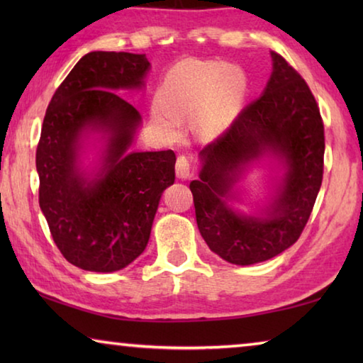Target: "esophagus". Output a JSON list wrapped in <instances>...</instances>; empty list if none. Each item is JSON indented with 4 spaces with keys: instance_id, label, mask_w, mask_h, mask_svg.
<instances>
[{
    "instance_id": "34e87169",
    "label": "esophagus",
    "mask_w": 363,
    "mask_h": 363,
    "mask_svg": "<svg viewBox=\"0 0 363 363\" xmlns=\"http://www.w3.org/2000/svg\"><path fill=\"white\" fill-rule=\"evenodd\" d=\"M176 176L179 177V179H187V177H190V160L187 155L177 157Z\"/></svg>"
}]
</instances>
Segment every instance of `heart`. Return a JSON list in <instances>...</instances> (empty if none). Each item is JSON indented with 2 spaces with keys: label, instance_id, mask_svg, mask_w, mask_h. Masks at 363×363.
Segmentation results:
<instances>
[{
  "label": "heart",
  "instance_id": "heart-1",
  "mask_svg": "<svg viewBox=\"0 0 363 363\" xmlns=\"http://www.w3.org/2000/svg\"><path fill=\"white\" fill-rule=\"evenodd\" d=\"M245 78L232 67L211 62H187L177 67L160 94L153 116L169 133L196 115L195 128L201 138L223 133L242 101Z\"/></svg>",
  "mask_w": 363,
  "mask_h": 363
}]
</instances>
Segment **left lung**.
<instances>
[{"label":"left lung","instance_id":"8db88e82","mask_svg":"<svg viewBox=\"0 0 363 363\" xmlns=\"http://www.w3.org/2000/svg\"><path fill=\"white\" fill-rule=\"evenodd\" d=\"M266 89L220 136L200 152V179L190 182L196 225L211 251L238 266L267 261L290 248L304 230L323 177L325 134L309 86L277 52ZM279 157L286 177L261 217L226 205L247 166Z\"/></svg>","mask_w":363,"mask_h":363}]
</instances>
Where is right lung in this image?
<instances>
[{
    "label": "right lung",
    "mask_w": 363,
    "mask_h": 363,
    "mask_svg": "<svg viewBox=\"0 0 363 363\" xmlns=\"http://www.w3.org/2000/svg\"><path fill=\"white\" fill-rule=\"evenodd\" d=\"M145 54L83 56L49 102L36 147L40 208L67 261L115 272L145 250L163 190L174 182L173 150L130 152L140 115L116 89L143 88ZM106 138L103 167L89 180L77 167L84 130Z\"/></svg>",
    "instance_id": "add662e5"
}]
</instances>
